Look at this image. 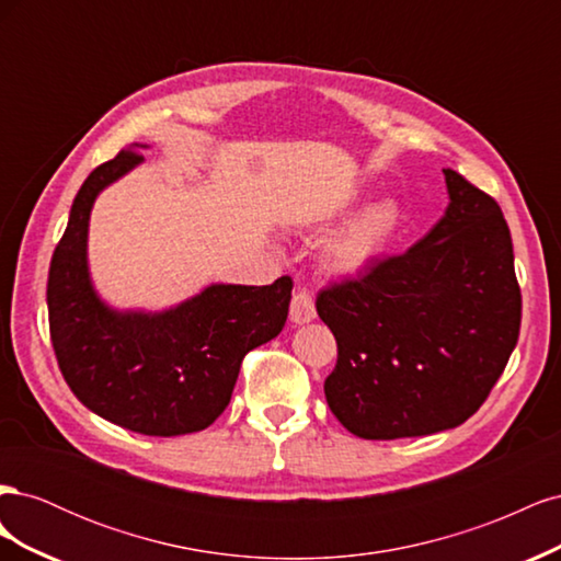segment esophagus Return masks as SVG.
Listing matches in <instances>:
<instances>
[{
	"label": "esophagus",
	"instance_id": "obj_1",
	"mask_svg": "<svg viewBox=\"0 0 561 561\" xmlns=\"http://www.w3.org/2000/svg\"><path fill=\"white\" fill-rule=\"evenodd\" d=\"M316 318V304L307 290H297L290 304V320L295 325H307Z\"/></svg>",
	"mask_w": 561,
	"mask_h": 561
}]
</instances>
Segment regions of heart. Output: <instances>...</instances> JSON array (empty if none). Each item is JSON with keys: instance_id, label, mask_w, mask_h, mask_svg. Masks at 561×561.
Segmentation results:
<instances>
[{"instance_id": "b5f03b06", "label": "heart", "mask_w": 561, "mask_h": 561, "mask_svg": "<svg viewBox=\"0 0 561 561\" xmlns=\"http://www.w3.org/2000/svg\"><path fill=\"white\" fill-rule=\"evenodd\" d=\"M360 198V194L351 196L342 206H336L334 213H348ZM404 229L407 210L400 198L383 196L371 201L367 208L353 215L342 229L330 236V241L322 248V264L334 276L360 278L393 252Z\"/></svg>"}]
</instances>
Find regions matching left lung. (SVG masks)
<instances>
[{
	"label": "left lung",
	"instance_id": "obj_1",
	"mask_svg": "<svg viewBox=\"0 0 561 561\" xmlns=\"http://www.w3.org/2000/svg\"><path fill=\"white\" fill-rule=\"evenodd\" d=\"M443 173L449 206L421 241L316 299L339 351L328 404L365 439L461 426L517 344L511 229L494 198L451 168Z\"/></svg>",
	"mask_w": 561,
	"mask_h": 561
}]
</instances>
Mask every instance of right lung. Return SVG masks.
Instances as JSON below:
<instances>
[{
    "mask_svg": "<svg viewBox=\"0 0 561 561\" xmlns=\"http://www.w3.org/2000/svg\"><path fill=\"white\" fill-rule=\"evenodd\" d=\"M140 147L98 165L75 196L48 268L50 342L83 407L133 433L173 437L208 428L227 410L245 353L278 336L293 280L213 283L163 311H118L89 271V219L98 194L145 159Z\"/></svg>",
    "mask_w": 561,
    "mask_h": 561,
    "instance_id": "right-lung-1",
    "label": "right lung"
}]
</instances>
